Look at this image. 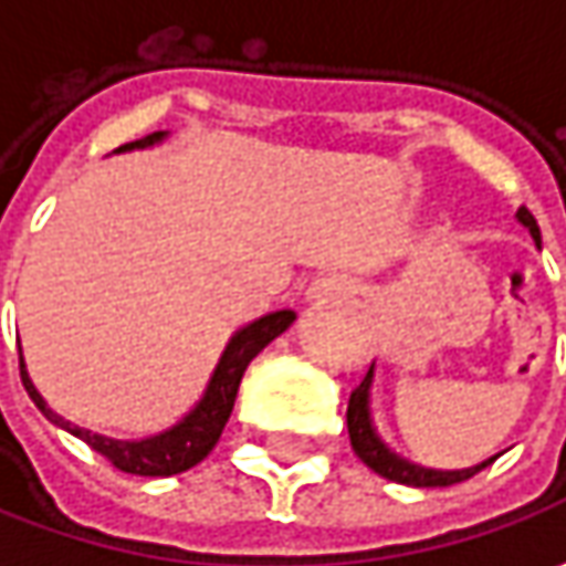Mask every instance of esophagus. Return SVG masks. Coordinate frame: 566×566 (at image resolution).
Here are the masks:
<instances>
[{
  "label": "esophagus",
  "mask_w": 566,
  "mask_h": 566,
  "mask_svg": "<svg viewBox=\"0 0 566 566\" xmlns=\"http://www.w3.org/2000/svg\"><path fill=\"white\" fill-rule=\"evenodd\" d=\"M305 295H308V302H315V305H327V302H337V298L353 295V283H349L346 276L327 273V276H317Z\"/></svg>",
  "instance_id": "34e87169"
}]
</instances>
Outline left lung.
Here are the masks:
<instances>
[{
  "label": "left lung",
  "instance_id": "obj_1",
  "mask_svg": "<svg viewBox=\"0 0 566 566\" xmlns=\"http://www.w3.org/2000/svg\"><path fill=\"white\" fill-rule=\"evenodd\" d=\"M516 220H520L523 227L533 232L535 245H538V242H542V235H538V223H535L533 213H530L526 207H520V210H516ZM371 378H375V365L368 368V375L361 378L359 387L349 394V406H346L349 441H353V450H356V457H359L365 467L375 469L378 475L390 479V482H400V485H412V489H444V485L467 482V479H472L479 469H485L489 463H494V457H491V460L479 463V467L447 469L444 472V469L416 467V463L402 460L400 453H394L390 447L380 441L378 431H375V424H371V409H368V390H371Z\"/></svg>",
  "mask_w": 566,
  "mask_h": 566
}]
</instances>
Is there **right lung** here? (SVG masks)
<instances>
[{"label": "right lung", "instance_id": "obj_1", "mask_svg": "<svg viewBox=\"0 0 566 566\" xmlns=\"http://www.w3.org/2000/svg\"><path fill=\"white\" fill-rule=\"evenodd\" d=\"M166 138V132H154L142 142L122 144L119 150H135V147H150V144H160ZM295 321V312L283 308V312H273V315L258 317L245 324L242 331H235V337L229 339L223 356L217 361L213 375H210V384H207L205 397L198 400V406L188 412L186 419L172 428H166L154 438H142V441H116V438H106V434H97V431H87V428H77V424L65 422L62 416H55L53 409L46 406V400L36 394L31 375L24 368V356L21 359V384L28 390V397L33 400V406L50 419L59 428H65L69 434L81 438L91 450H97L99 457H106L109 463L128 475H150V479H160V475H179L186 469L198 467L205 460L207 453L213 450V444L220 441L223 428L229 422V412H232V402H235V394H239V384H242V375L249 368V361L271 343L276 339L290 324ZM21 353V349H18Z\"/></svg>", "mask_w": 566, "mask_h": 566}]
</instances>
